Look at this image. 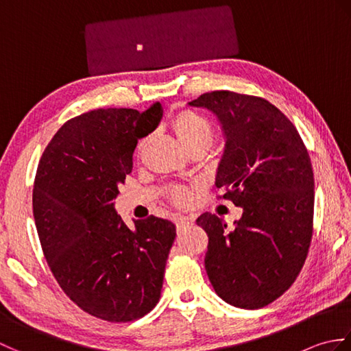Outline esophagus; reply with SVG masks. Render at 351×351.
<instances>
[{
  "instance_id": "1",
  "label": "esophagus",
  "mask_w": 351,
  "mask_h": 351,
  "mask_svg": "<svg viewBox=\"0 0 351 351\" xmlns=\"http://www.w3.org/2000/svg\"><path fill=\"white\" fill-rule=\"evenodd\" d=\"M175 223H176V228H178V230H181L182 228H185V226H189L190 223H193V219H190V217H176L175 219Z\"/></svg>"
}]
</instances>
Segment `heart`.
<instances>
[{
    "instance_id": "b5f03b06",
    "label": "heart",
    "mask_w": 351,
    "mask_h": 351,
    "mask_svg": "<svg viewBox=\"0 0 351 351\" xmlns=\"http://www.w3.org/2000/svg\"><path fill=\"white\" fill-rule=\"evenodd\" d=\"M169 126L173 131L178 141L187 152H193L196 149H206L211 146L214 131L213 125L208 119L197 111L189 108L178 110L169 117ZM146 140H140L137 145V155L143 152ZM171 197L176 204L187 205L190 202V193L182 189L171 190Z\"/></svg>"
}]
</instances>
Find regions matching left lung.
<instances>
[{"instance_id": "1", "label": "left lung", "mask_w": 351, "mask_h": 351, "mask_svg": "<svg viewBox=\"0 0 351 351\" xmlns=\"http://www.w3.org/2000/svg\"><path fill=\"white\" fill-rule=\"evenodd\" d=\"M191 107L210 110L225 137L215 185L243 208L234 228L211 213L196 223L208 235L205 270L220 299L258 309L299 276L312 238L314 171L288 117L256 96L217 90Z\"/></svg>"}]
</instances>
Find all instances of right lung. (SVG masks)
Returning a JSON list of instances; mask_svg holds the SVG:
<instances>
[{
	"label": "right lung",
	"instance_id": "right-lung-1",
	"mask_svg": "<svg viewBox=\"0 0 351 351\" xmlns=\"http://www.w3.org/2000/svg\"><path fill=\"white\" fill-rule=\"evenodd\" d=\"M161 117L158 102L141 113L88 111L57 131L37 167L33 214L43 255L66 295L106 322L143 317L161 295L175 225L151 215L130 229L114 208L138 138Z\"/></svg>",
	"mask_w": 351,
	"mask_h": 351
}]
</instances>
